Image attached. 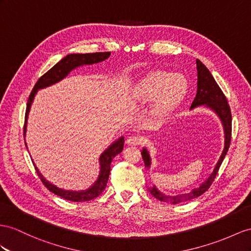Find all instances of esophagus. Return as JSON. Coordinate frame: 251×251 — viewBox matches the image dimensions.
<instances>
[{
    "label": "esophagus",
    "mask_w": 251,
    "mask_h": 251,
    "mask_svg": "<svg viewBox=\"0 0 251 251\" xmlns=\"http://www.w3.org/2000/svg\"><path fill=\"white\" fill-rule=\"evenodd\" d=\"M142 143V138L139 136H131L127 139V144L130 146H138Z\"/></svg>",
    "instance_id": "34e87169"
}]
</instances>
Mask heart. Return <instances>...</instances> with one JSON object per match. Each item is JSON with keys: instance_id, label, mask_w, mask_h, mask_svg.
I'll use <instances>...</instances> for the list:
<instances>
[{"instance_id": "obj_1", "label": "heart", "mask_w": 251, "mask_h": 251, "mask_svg": "<svg viewBox=\"0 0 251 251\" xmlns=\"http://www.w3.org/2000/svg\"><path fill=\"white\" fill-rule=\"evenodd\" d=\"M188 90L189 82L183 75L155 71L138 82L134 93L140 100H153L152 111L163 115L180 104Z\"/></svg>"}]
</instances>
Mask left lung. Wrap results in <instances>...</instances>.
<instances>
[{
    "label": "left lung",
    "mask_w": 251,
    "mask_h": 251,
    "mask_svg": "<svg viewBox=\"0 0 251 251\" xmlns=\"http://www.w3.org/2000/svg\"><path fill=\"white\" fill-rule=\"evenodd\" d=\"M196 69H197V93L194 100H193L191 108L194 109L199 106H203L205 108L211 109L213 111L218 119L221 120L223 129H224V149L222 151V155L218 159L217 163L215 164L213 171L210 174V176L205 179V180L199 185L198 188L193 189L190 192L183 193V194L178 195H165L164 193L160 192L156 185H152L151 188H149L151 194L155 196L159 201L163 202H168L172 204L180 203L190 201L192 199L197 198L198 196L202 195L203 193L207 191L210 185L213 182L215 176L217 175L218 169L223 162V160L226 156L228 151L230 141H231V111L230 107L228 105V101L226 96L224 95L221 88L218 87L216 83L214 77L212 76L210 71L207 69V67L201 61L196 59ZM142 158L144 160L145 168L150 169L151 165V158L149 151L146 150V147L142 150Z\"/></svg>",
    "instance_id": "1"
}]
</instances>
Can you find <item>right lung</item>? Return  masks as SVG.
Wrapping results in <instances>:
<instances>
[{"label": "right lung", "instance_id": "1", "mask_svg": "<svg viewBox=\"0 0 251 251\" xmlns=\"http://www.w3.org/2000/svg\"><path fill=\"white\" fill-rule=\"evenodd\" d=\"M110 56V52H105V53H92V54H69L67 55L64 58H62L59 62H57L55 66L49 70L48 72L42 75L38 81L36 82V85L31 91L28 100H27V105H26V112H25V124H24V138L25 134H26V127H27V119H28V113L30 110L31 104H33L35 95L37 94L38 90L44 89L47 87H50L54 85V83L59 82L62 80L64 77H67L70 72H72L73 70L76 68H79L82 66H90V64L93 63H99L104 61L105 59L109 58ZM25 145H26V142H25ZM27 147V146H26ZM124 147V137H121L118 140H115L112 144L109 145L107 149L101 152V155L100 156L99 162H100V174L96 181L90 187L89 189L85 191H71V190H63L58 187H56L55 184L50 183L48 181L46 178L42 176L41 173L38 170L36 164L34 163L35 169L37 171V174L39 175L41 181L43 184L57 196H60L61 198L67 199V201H76V202H80V201H91V199L98 197L99 195L101 194V192L105 190L107 181L109 178V174H110V165L112 162V159L119 155L120 152H122Z\"/></svg>", "mask_w": 251, "mask_h": 251}]
</instances>
